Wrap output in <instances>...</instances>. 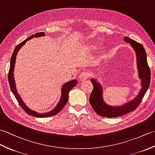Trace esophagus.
<instances>
[{
  "label": "esophagus",
  "instance_id": "esophagus-1",
  "mask_svg": "<svg viewBox=\"0 0 155 155\" xmlns=\"http://www.w3.org/2000/svg\"><path fill=\"white\" fill-rule=\"evenodd\" d=\"M90 74L88 73L87 72H81V73L78 76V79L81 81H84L85 80L88 79V77H89Z\"/></svg>",
  "mask_w": 155,
  "mask_h": 155
}]
</instances>
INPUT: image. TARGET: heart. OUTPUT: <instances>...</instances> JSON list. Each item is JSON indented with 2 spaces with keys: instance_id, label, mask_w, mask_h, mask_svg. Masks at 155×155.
Returning <instances> with one entry per match:
<instances>
[{
  "instance_id": "heart-1",
  "label": "heart",
  "mask_w": 155,
  "mask_h": 155,
  "mask_svg": "<svg viewBox=\"0 0 155 155\" xmlns=\"http://www.w3.org/2000/svg\"><path fill=\"white\" fill-rule=\"evenodd\" d=\"M95 48H96V45L94 44H90V45H88V46H87V48L89 49L90 51L94 50Z\"/></svg>"
}]
</instances>
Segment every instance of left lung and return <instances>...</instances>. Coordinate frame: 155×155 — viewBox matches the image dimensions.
Here are the masks:
<instances>
[{
	"mask_svg": "<svg viewBox=\"0 0 155 155\" xmlns=\"http://www.w3.org/2000/svg\"><path fill=\"white\" fill-rule=\"evenodd\" d=\"M124 41L129 42L136 53L137 69L139 71V77L141 81L142 88L133 100L122 106H110L105 103L103 100V88L100 83L94 78H91V83L93 84V90L91 94L89 102L94 111L101 117L107 118L118 117L134 110L139 107L150 86V71L148 65L147 53L143 46L129 37H124Z\"/></svg>",
	"mask_w": 155,
	"mask_h": 155,
	"instance_id": "left-lung-1",
	"label": "left lung"
}]
</instances>
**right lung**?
I'll return each mask as SVG.
<instances>
[{"instance_id": "1", "label": "right lung", "mask_w": 155, "mask_h": 155, "mask_svg": "<svg viewBox=\"0 0 155 155\" xmlns=\"http://www.w3.org/2000/svg\"><path fill=\"white\" fill-rule=\"evenodd\" d=\"M45 36V32H37L35 35H33L25 39L24 41H22L21 43L18 44L16 47H15L14 51H13V53L12 55V57L11 58V64H10V68L8 74V79L9 82V85L10 87H11V89L12 92L13 94L15 95L16 99L17 100L18 103H19L20 106L22 107V108L24 110L26 113L27 114L31 115V116H33L35 117L38 118H43V117H48L51 116H54V115L57 114L58 113L62 108H64L66 104L67 103V101L68 99V93L72 88L74 87L77 84V80H72L68 82V83H65L63 84V86L62 87L61 89V97L60 98V101H59L58 103L57 104V106L54 107V109H52L50 112H48V113H38L37 112H35V110H32L30 109L28 107H27V105L25 104L24 101L22 100V98L20 96L19 94L17 93V91H16V85H15V78H14V74H13V72H14V68L15 65V61H16V55H17L18 51L21 49V48L24 45L27 41H29L30 39L32 38L33 37H41Z\"/></svg>"}]
</instances>
